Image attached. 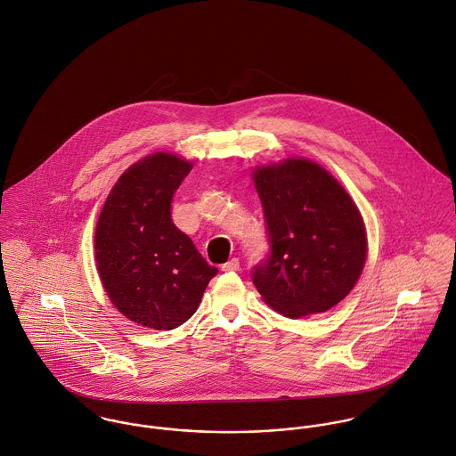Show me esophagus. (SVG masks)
<instances>
[{"mask_svg": "<svg viewBox=\"0 0 456 456\" xmlns=\"http://www.w3.org/2000/svg\"><path fill=\"white\" fill-rule=\"evenodd\" d=\"M222 271H227V273L240 271V260H238V258H231L229 262H225V264L222 265Z\"/></svg>", "mask_w": 456, "mask_h": 456, "instance_id": "obj_1", "label": "esophagus"}]
</instances>
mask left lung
Instances as JSON below:
<instances>
[{
    "instance_id": "left-lung-1",
    "label": "left lung",
    "mask_w": 456,
    "mask_h": 456,
    "mask_svg": "<svg viewBox=\"0 0 456 456\" xmlns=\"http://www.w3.org/2000/svg\"><path fill=\"white\" fill-rule=\"evenodd\" d=\"M269 255L252 271L265 304L289 318L330 309L354 289L365 264L362 215L341 183L316 162L287 159L256 167Z\"/></svg>"
}]
</instances>
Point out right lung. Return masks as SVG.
I'll use <instances>...</instances> for the list:
<instances>
[{"label":"right lung","instance_id":"obj_1","mask_svg":"<svg viewBox=\"0 0 456 456\" xmlns=\"http://www.w3.org/2000/svg\"><path fill=\"white\" fill-rule=\"evenodd\" d=\"M191 169L173 153L143 157L113 185L96 225V265L110 301L149 329L185 323L218 273L171 218L173 196Z\"/></svg>","mask_w":456,"mask_h":456}]
</instances>
